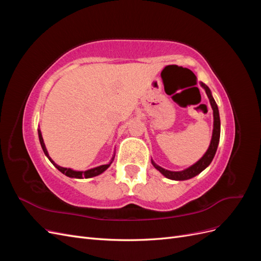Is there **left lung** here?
<instances>
[{"instance_id": "8db88e82", "label": "left lung", "mask_w": 261, "mask_h": 261, "mask_svg": "<svg viewBox=\"0 0 261 261\" xmlns=\"http://www.w3.org/2000/svg\"><path fill=\"white\" fill-rule=\"evenodd\" d=\"M200 86L202 88L206 90L207 96L209 98L211 108L213 110V130H212V137H211V141L209 148L204 153L201 159L197 161L195 164H193L192 167H189L183 171H169L165 170L159 165L155 164L152 160L151 163L153 167L159 171L162 175H164L167 178L173 179V180H185V179H189L196 175H198L200 172H202L204 169H206L208 165L211 163V161L213 160V156H215L217 149H218V145H219V140H220V115H219V110H218V106L216 103L215 99H213L211 91L209 89V87L207 85H204L203 83H200Z\"/></svg>"}]
</instances>
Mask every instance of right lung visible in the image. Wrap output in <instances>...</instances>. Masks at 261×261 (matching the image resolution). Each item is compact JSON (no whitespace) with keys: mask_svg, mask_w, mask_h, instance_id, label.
<instances>
[{"mask_svg":"<svg viewBox=\"0 0 261 261\" xmlns=\"http://www.w3.org/2000/svg\"><path fill=\"white\" fill-rule=\"evenodd\" d=\"M38 135H39V140H40V145L42 147V150L44 154L48 156V159L51 161V163L54 165L55 168H57L60 172H62L63 174H65L66 176L68 177H74V178H90V177H93V176H97L99 174H101V173H103L110 165H111V163L113 162L114 160V156L112 158V160L110 161V163L108 164H103V165H100V167H97V168H93V169H89L87 171H74L72 169H67V168H63V167H60V165H58L57 163H55L48 153V150H46L45 148V145H44V141H43V138H42V134H41V130L38 129Z\"/></svg>","mask_w":261,"mask_h":261,"instance_id":"right-lung-1","label":"right lung"}]
</instances>
